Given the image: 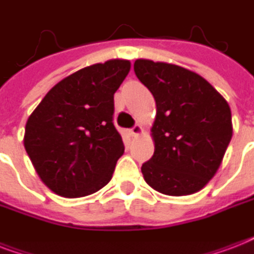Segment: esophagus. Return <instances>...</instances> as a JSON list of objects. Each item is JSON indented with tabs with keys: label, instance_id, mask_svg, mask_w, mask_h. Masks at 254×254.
<instances>
[{
	"label": "esophagus",
	"instance_id": "esophagus-1",
	"mask_svg": "<svg viewBox=\"0 0 254 254\" xmlns=\"http://www.w3.org/2000/svg\"><path fill=\"white\" fill-rule=\"evenodd\" d=\"M142 133H143V129L141 125H135V127H133L130 129L131 137H138V135L142 134Z\"/></svg>",
	"mask_w": 254,
	"mask_h": 254
}]
</instances>
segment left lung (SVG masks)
<instances>
[{
    "instance_id": "obj_1",
    "label": "left lung",
    "mask_w": 254,
    "mask_h": 254,
    "mask_svg": "<svg viewBox=\"0 0 254 254\" xmlns=\"http://www.w3.org/2000/svg\"><path fill=\"white\" fill-rule=\"evenodd\" d=\"M134 72L154 96V154L141 167L151 189L170 196L200 191L213 178L232 138L227 100L181 65L137 59Z\"/></svg>"
}]
</instances>
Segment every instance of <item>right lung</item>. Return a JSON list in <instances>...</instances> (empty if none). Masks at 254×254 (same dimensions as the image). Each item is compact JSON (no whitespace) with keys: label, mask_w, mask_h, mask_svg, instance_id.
Returning a JSON list of instances; mask_svg holds the SVG:
<instances>
[{"label":"right lung","mask_w":254,"mask_h":254,"mask_svg":"<svg viewBox=\"0 0 254 254\" xmlns=\"http://www.w3.org/2000/svg\"><path fill=\"white\" fill-rule=\"evenodd\" d=\"M130 62L111 59L54 85L27 119L26 153L42 182L63 197L95 193L109 183L124 154L113 125V95Z\"/></svg>","instance_id":"add662e5"}]
</instances>
